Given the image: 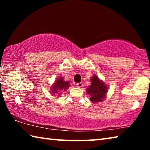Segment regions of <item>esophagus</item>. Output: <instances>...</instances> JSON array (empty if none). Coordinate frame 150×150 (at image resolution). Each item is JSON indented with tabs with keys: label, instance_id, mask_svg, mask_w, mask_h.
I'll return each instance as SVG.
<instances>
[{
	"label": "esophagus",
	"instance_id": "obj_1",
	"mask_svg": "<svg viewBox=\"0 0 150 150\" xmlns=\"http://www.w3.org/2000/svg\"><path fill=\"white\" fill-rule=\"evenodd\" d=\"M76 86H77V87L79 88H81V87H83V83H78L76 84Z\"/></svg>",
	"mask_w": 150,
	"mask_h": 150
}]
</instances>
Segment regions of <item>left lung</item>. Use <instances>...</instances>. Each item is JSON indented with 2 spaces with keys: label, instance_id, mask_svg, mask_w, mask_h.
<instances>
[{
  "label": "left lung",
  "instance_id": "left-lung-1",
  "mask_svg": "<svg viewBox=\"0 0 150 150\" xmlns=\"http://www.w3.org/2000/svg\"><path fill=\"white\" fill-rule=\"evenodd\" d=\"M91 81V85L87 89V93L91 95V101L93 103L101 102L105 98L107 87L97 76H93Z\"/></svg>",
  "mask_w": 150,
  "mask_h": 150
}]
</instances>
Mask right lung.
Listing matches in <instances>:
<instances>
[{
  "mask_svg": "<svg viewBox=\"0 0 150 150\" xmlns=\"http://www.w3.org/2000/svg\"><path fill=\"white\" fill-rule=\"evenodd\" d=\"M69 87V81H65L63 78H59L55 81L54 85L52 86V93L53 94L58 93V91L63 90L65 91ZM60 92V91H59ZM57 95H59L60 93H58Z\"/></svg>",
  "mask_w": 150,
  "mask_h": 150,
  "instance_id": "add662e5",
  "label": "right lung"
}]
</instances>
